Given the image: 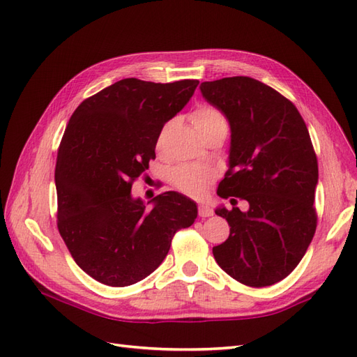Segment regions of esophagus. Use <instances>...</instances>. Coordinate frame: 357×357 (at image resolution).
Returning a JSON list of instances; mask_svg holds the SVG:
<instances>
[{"instance_id": "1", "label": "esophagus", "mask_w": 357, "mask_h": 357, "mask_svg": "<svg viewBox=\"0 0 357 357\" xmlns=\"http://www.w3.org/2000/svg\"><path fill=\"white\" fill-rule=\"evenodd\" d=\"M198 215L202 219L205 218H210V215H213V210L208 207L207 204H201L198 207Z\"/></svg>"}]
</instances>
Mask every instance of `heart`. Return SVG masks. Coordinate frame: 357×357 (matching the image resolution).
<instances>
[{
  "mask_svg": "<svg viewBox=\"0 0 357 357\" xmlns=\"http://www.w3.org/2000/svg\"><path fill=\"white\" fill-rule=\"evenodd\" d=\"M190 121L198 129V132L208 139L214 135H225L228 134L229 122L222 110L218 107L204 104L199 105L197 110H193L190 114ZM171 128V122L165 123L164 128L160 129V132L156 139V147L160 150L164 146V142L167 138V134ZM215 177V172L205 165H189L183 164L177 165L171 169L169 172V181L171 185L174 186L181 193H185L188 197H201L207 188L211 185Z\"/></svg>",
  "mask_w": 357,
  "mask_h": 357,
  "instance_id": "1",
  "label": "heart"
}]
</instances>
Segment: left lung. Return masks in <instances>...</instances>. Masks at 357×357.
Segmentation results:
<instances>
[{
  "mask_svg": "<svg viewBox=\"0 0 357 357\" xmlns=\"http://www.w3.org/2000/svg\"><path fill=\"white\" fill-rule=\"evenodd\" d=\"M201 92L231 125L229 169L218 195L238 207L218 208L231 226L213 247L215 262L236 282H282L304 257L317 228V156L304 119L271 86L244 75L201 83Z\"/></svg>",
  "mask_w": 357,
  "mask_h": 357,
  "instance_id": "obj_1",
  "label": "left lung"
}]
</instances>
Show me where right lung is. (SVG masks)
<instances>
[{"instance_id": "add662e5", "label": "right lung", "mask_w": 357, "mask_h": 357, "mask_svg": "<svg viewBox=\"0 0 357 357\" xmlns=\"http://www.w3.org/2000/svg\"><path fill=\"white\" fill-rule=\"evenodd\" d=\"M198 84L123 79L73 113L56 158V223L75 264L96 282L123 287L146 278L174 234L195 222L197 204L180 193H162L147 208L131 189L156 158L160 129Z\"/></svg>"}]
</instances>
